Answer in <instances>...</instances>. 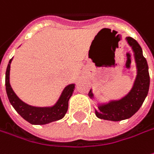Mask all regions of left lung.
<instances>
[{
	"label": "left lung",
	"mask_w": 154,
	"mask_h": 154,
	"mask_svg": "<svg viewBox=\"0 0 154 154\" xmlns=\"http://www.w3.org/2000/svg\"><path fill=\"white\" fill-rule=\"evenodd\" d=\"M126 40L135 54L137 76L133 88L125 97L119 100H112L107 104L99 106L100 112L95 110V115L101 119L121 121L130 119L140 109L148 94L150 77L148 72V65L145 57L142 54V49L134 38L128 36ZM88 95L90 98H93L91 89Z\"/></svg>",
	"instance_id": "8db88e82"
}]
</instances>
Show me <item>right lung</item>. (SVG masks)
Here are the masks:
<instances>
[{
	"label": "right lung",
	"mask_w": 154,
	"mask_h": 154,
	"mask_svg": "<svg viewBox=\"0 0 154 154\" xmlns=\"http://www.w3.org/2000/svg\"><path fill=\"white\" fill-rule=\"evenodd\" d=\"M9 60L7 71H6V91L8 100L11 105L14 106L16 112L29 124L32 125H46L51 122L60 120L65 117L68 110V101L71 98L75 88V84H69L64 88L60 97L54 106L48 107H36L24 103L14 93L9 82L10 65L12 62Z\"/></svg>",
	"instance_id": "obj_1"
}]
</instances>
